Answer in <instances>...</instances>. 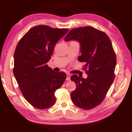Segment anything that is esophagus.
<instances>
[{
    "label": "esophagus",
    "instance_id": "34e87169",
    "mask_svg": "<svg viewBox=\"0 0 132 132\" xmlns=\"http://www.w3.org/2000/svg\"><path fill=\"white\" fill-rule=\"evenodd\" d=\"M70 77H71V75L70 74H68L66 75V80H68V81H70Z\"/></svg>",
    "mask_w": 132,
    "mask_h": 132
}]
</instances>
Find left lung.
<instances>
[{
	"label": "left lung",
	"instance_id": "left-lung-1",
	"mask_svg": "<svg viewBox=\"0 0 132 132\" xmlns=\"http://www.w3.org/2000/svg\"><path fill=\"white\" fill-rule=\"evenodd\" d=\"M64 39L79 42L81 55L78 60L87 69L86 79L71 76L76 84L71 100L80 108L91 109L102 102L115 79L117 57L112 45L105 33L90 26L72 29Z\"/></svg>",
	"mask_w": 132,
	"mask_h": 132
}]
</instances>
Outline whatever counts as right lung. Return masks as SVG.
I'll return each mask as SVG.
<instances>
[{
    "label": "right lung",
    "mask_w": 132,
    "mask_h": 132,
    "mask_svg": "<svg viewBox=\"0 0 132 132\" xmlns=\"http://www.w3.org/2000/svg\"><path fill=\"white\" fill-rule=\"evenodd\" d=\"M69 29L44 25L31 28L20 40L14 54L15 80L25 99L35 108L45 109L55 104V92L64 83L66 75L57 73L46 63L55 44Z\"/></svg>",
    "instance_id": "obj_1"
}]
</instances>
